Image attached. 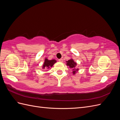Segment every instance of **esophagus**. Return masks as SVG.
I'll return each mask as SVG.
<instances>
[{
    "instance_id": "esophagus-1",
    "label": "esophagus",
    "mask_w": 120,
    "mask_h": 120,
    "mask_svg": "<svg viewBox=\"0 0 120 120\" xmlns=\"http://www.w3.org/2000/svg\"><path fill=\"white\" fill-rule=\"evenodd\" d=\"M59 61H60V62H61V63H62V62H63V60L62 59H59Z\"/></svg>"
}]
</instances>
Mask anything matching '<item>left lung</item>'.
Wrapping results in <instances>:
<instances>
[{"instance_id":"obj_1","label":"left lung","mask_w":120,"mask_h":120,"mask_svg":"<svg viewBox=\"0 0 120 120\" xmlns=\"http://www.w3.org/2000/svg\"><path fill=\"white\" fill-rule=\"evenodd\" d=\"M76 64H76L74 61V60L72 59L68 60V61H67V65L68 66L70 67V68H75V66H76ZM77 71H78V69L77 70H75V68H73V71H72L73 74H75V72Z\"/></svg>"}]
</instances>
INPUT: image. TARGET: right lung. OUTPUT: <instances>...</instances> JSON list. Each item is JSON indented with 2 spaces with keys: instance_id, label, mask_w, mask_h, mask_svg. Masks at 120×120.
I'll list each match as a JSON object with an SVG mask.
<instances>
[{
  "instance_id": "1",
  "label": "right lung",
  "mask_w": 120,
  "mask_h": 120,
  "mask_svg": "<svg viewBox=\"0 0 120 120\" xmlns=\"http://www.w3.org/2000/svg\"><path fill=\"white\" fill-rule=\"evenodd\" d=\"M56 62V60H49L47 59H45L44 64H43V68H49V67H52L53 66V64Z\"/></svg>"
}]
</instances>
